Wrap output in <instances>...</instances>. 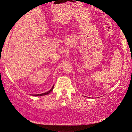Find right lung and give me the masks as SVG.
<instances>
[{
  "mask_svg": "<svg viewBox=\"0 0 132 132\" xmlns=\"http://www.w3.org/2000/svg\"><path fill=\"white\" fill-rule=\"evenodd\" d=\"M54 88V85L53 87H52V88L50 89V90L48 91L47 92H45L44 93H42V94H33V96H44V95H47V94H48L50 93V92H51L52 91H53Z\"/></svg>",
  "mask_w": 132,
  "mask_h": 132,
  "instance_id": "1",
  "label": "right lung"
}]
</instances>
